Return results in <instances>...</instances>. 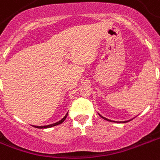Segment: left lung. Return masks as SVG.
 <instances>
[{
    "label": "left lung",
    "mask_w": 160,
    "mask_h": 160,
    "mask_svg": "<svg viewBox=\"0 0 160 160\" xmlns=\"http://www.w3.org/2000/svg\"><path fill=\"white\" fill-rule=\"evenodd\" d=\"M99 114V113H98ZM100 117H102L103 119H105V120H107V121H109V122H115V121H112V120H110V119H108V118H106L105 117H103V116H102L101 114H99ZM129 121H131V120H128V121H122V122H129Z\"/></svg>",
    "instance_id": "obj_1"
}]
</instances>
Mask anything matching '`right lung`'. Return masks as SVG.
Returning a JSON list of instances; mask_svg holds the SVG:
<instances>
[{"label": "right lung", "mask_w": 160, "mask_h": 160, "mask_svg": "<svg viewBox=\"0 0 160 160\" xmlns=\"http://www.w3.org/2000/svg\"><path fill=\"white\" fill-rule=\"evenodd\" d=\"M67 116H68V112L65 114V116H64V118H62L61 120L58 121L57 122H54V123L49 124V125H46V126H35V125H32V127H34V128H52V127L57 126V125H59V124L62 123V122H64V121L66 119Z\"/></svg>", "instance_id": "obj_1"}]
</instances>
